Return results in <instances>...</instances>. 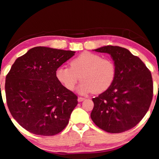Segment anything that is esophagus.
I'll return each mask as SVG.
<instances>
[{
	"mask_svg": "<svg viewBox=\"0 0 159 159\" xmlns=\"http://www.w3.org/2000/svg\"><path fill=\"white\" fill-rule=\"evenodd\" d=\"M85 100V98H82V97L78 98V101H79V102H82V101Z\"/></svg>",
	"mask_w": 159,
	"mask_h": 159,
	"instance_id": "1",
	"label": "esophagus"
}]
</instances>
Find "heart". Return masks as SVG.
<instances>
[{
  "mask_svg": "<svg viewBox=\"0 0 159 159\" xmlns=\"http://www.w3.org/2000/svg\"><path fill=\"white\" fill-rule=\"evenodd\" d=\"M116 75V64L110 59L85 51L74 58L70 67L62 66L56 70L57 80L67 89L72 91L80 77L77 88L80 94L102 93L113 83Z\"/></svg>",
  "mask_w": 159,
  "mask_h": 159,
  "instance_id": "b5f03b06",
  "label": "heart"
}]
</instances>
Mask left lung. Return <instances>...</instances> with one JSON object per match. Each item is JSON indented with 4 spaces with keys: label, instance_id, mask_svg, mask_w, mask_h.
<instances>
[{
    "label": "left lung",
    "instance_id": "8db88e82",
    "mask_svg": "<svg viewBox=\"0 0 159 159\" xmlns=\"http://www.w3.org/2000/svg\"><path fill=\"white\" fill-rule=\"evenodd\" d=\"M94 50L109 54L116 75L109 88L92 99L91 118L108 133H123L135 126L149 109L153 96L151 72L139 57L124 48L107 46Z\"/></svg>",
    "mask_w": 159,
    "mask_h": 159
}]
</instances>
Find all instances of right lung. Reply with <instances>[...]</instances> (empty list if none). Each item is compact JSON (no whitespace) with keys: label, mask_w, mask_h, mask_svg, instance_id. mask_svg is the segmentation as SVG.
Masks as SVG:
<instances>
[{"label":"right lung","mask_w":159,"mask_h":159,"mask_svg":"<svg viewBox=\"0 0 159 159\" xmlns=\"http://www.w3.org/2000/svg\"><path fill=\"white\" fill-rule=\"evenodd\" d=\"M76 52L38 46L18 57L6 76L7 103L20 126L52 136L66 128L77 96L56 77V70Z\"/></svg>","instance_id":"add662e5"}]
</instances>
